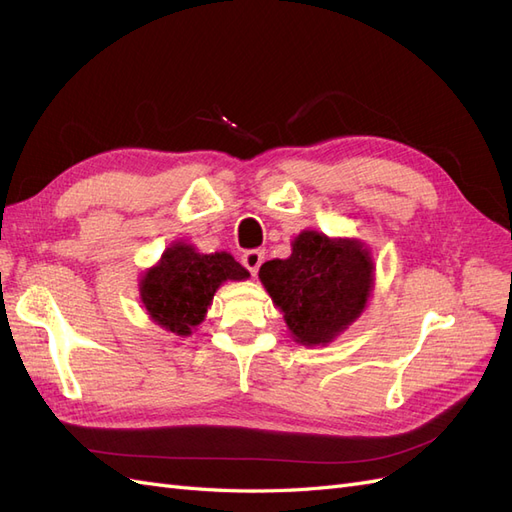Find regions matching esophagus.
Here are the masks:
<instances>
[{
  "label": "esophagus",
  "instance_id": "34e87169",
  "mask_svg": "<svg viewBox=\"0 0 512 512\" xmlns=\"http://www.w3.org/2000/svg\"><path fill=\"white\" fill-rule=\"evenodd\" d=\"M241 262H243V267H245L247 271H250L252 275H256L262 262H265V252H262V250H247V252L241 256Z\"/></svg>",
  "mask_w": 512,
  "mask_h": 512
}]
</instances>
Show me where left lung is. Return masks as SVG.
<instances>
[{"label":"left lung","instance_id":"8db88e82","mask_svg":"<svg viewBox=\"0 0 512 512\" xmlns=\"http://www.w3.org/2000/svg\"><path fill=\"white\" fill-rule=\"evenodd\" d=\"M258 275L294 339L316 346L329 344L363 312L374 267L361 243L305 230L290 258L265 262Z\"/></svg>","mask_w":512,"mask_h":512}]
</instances>
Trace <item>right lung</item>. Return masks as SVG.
Returning <instances> with one entry per match:
<instances>
[{
  "instance_id": "add662e5",
  "label": "right lung",
  "mask_w": 512,
  "mask_h": 512,
  "mask_svg": "<svg viewBox=\"0 0 512 512\" xmlns=\"http://www.w3.org/2000/svg\"><path fill=\"white\" fill-rule=\"evenodd\" d=\"M245 277L250 273L226 252L198 254L190 245L175 243L164 252L160 265L145 273L141 297L149 316L166 331L190 335L205 318L220 284Z\"/></svg>"
}]
</instances>
